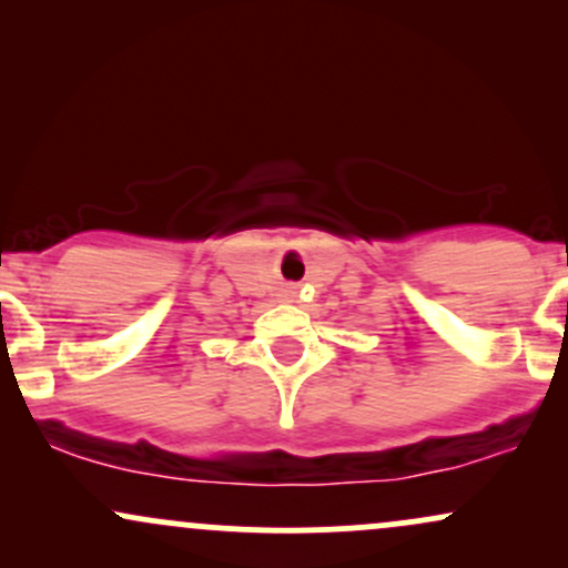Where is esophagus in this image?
Masks as SVG:
<instances>
[{
	"instance_id": "obj_1",
	"label": "esophagus",
	"mask_w": 568,
	"mask_h": 568,
	"mask_svg": "<svg viewBox=\"0 0 568 568\" xmlns=\"http://www.w3.org/2000/svg\"><path fill=\"white\" fill-rule=\"evenodd\" d=\"M285 296H288V298H293V291H288V293H285Z\"/></svg>"
}]
</instances>
